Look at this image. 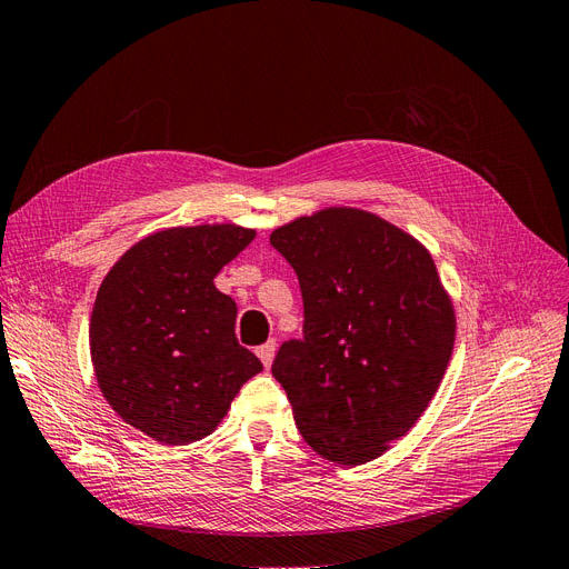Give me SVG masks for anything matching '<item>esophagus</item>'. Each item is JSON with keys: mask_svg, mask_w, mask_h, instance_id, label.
Masks as SVG:
<instances>
[{"mask_svg": "<svg viewBox=\"0 0 569 569\" xmlns=\"http://www.w3.org/2000/svg\"><path fill=\"white\" fill-rule=\"evenodd\" d=\"M273 352H277V340H269V342H264V345L258 347V357H260V361L264 363V369H269V366H271Z\"/></svg>", "mask_w": 569, "mask_h": 569, "instance_id": "1", "label": "esophagus"}]
</instances>
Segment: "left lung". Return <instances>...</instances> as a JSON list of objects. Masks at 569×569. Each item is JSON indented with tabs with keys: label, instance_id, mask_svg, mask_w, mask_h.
Here are the masks:
<instances>
[{
	"label": "left lung",
	"instance_id": "1",
	"mask_svg": "<svg viewBox=\"0 0 569 569\" xmlns=\"http://www.w3.org/2000/svg\"><path fill=\"white\" fill-rule=\"evenodd\" d=\"M296 269L305 326L271 363L305 442L361 466L405 437L453 350V305L413 236L357 208H326L271 231Z\"/></svg>",
	"mask_w": 569,
	"mask_h": 569
}]
</instances>
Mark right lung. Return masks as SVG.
<instances>
[{"label": "right lung", "instance_id": "add662e5", "mask_svg": "<svg viewBox=\"0 0 569 569\" xmlns=\"http://www.w3.org/2000/svg\"><path fill=\"white\" fill-rule=\"evenodd\" d=\"M254 238L236 224L146 236L106 273L89 323L99 388L162 445L210 435L262 361L236 340V302L214 277Z\"/></svg>", "mask_w": 569, "mask_h": 569}]
</instances>
